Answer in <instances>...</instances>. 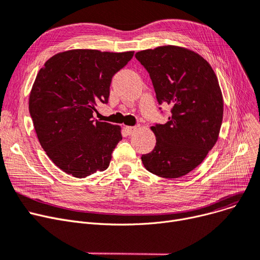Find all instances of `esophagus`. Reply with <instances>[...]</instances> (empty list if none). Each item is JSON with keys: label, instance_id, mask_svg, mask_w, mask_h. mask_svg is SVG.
<instances>
[{"label": "esophagus", "instance_id": "34e87169", "mask_svg": "<svg viewBox=\"0 0 260 260\" xmlns=\"http://www.w3.org/2000/svg\"><path fill=\"white\" fill-rule=\"evenodd\" d=\"M135 129H136V127H135V126H125V132L127 133L128 136H132V135L135 132Z\"/></svg>", "mask_w": 260, "mask_h": 260}]
</instances>
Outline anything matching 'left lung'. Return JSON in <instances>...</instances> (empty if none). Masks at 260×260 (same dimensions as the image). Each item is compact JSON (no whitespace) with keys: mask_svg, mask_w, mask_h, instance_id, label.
<instances>
[{"mask_svg":"<svg viewBox=\"0 0 260 260\" xmlns=\"http://www.w3.org/2000/svg\"><path fill=\"white\" fill-rule=\"evenodd\" d=\"M135 57L150 75L158 105L171 106L168 122L151 127L156 145L141 160L146 170L160 177L186 175L218 140L223 118L218 78L204 58L184 48L158 47Z\"/></svg>","mask_w":260,"mask_h":260,"instance_id":"8db88e82","label":"left lung"}]
</instances>
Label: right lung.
Here are the masks:
<instances>
[{"label":"right lung","instance_id":"obj_1","mask_svg":"<svg viewBox=\"0 0 260 260\" xmlns=\"http://www.w3.org/2000/svg\"><path fill=\"white\" fill-rule=\"evenodd\" d=\"M133 55L71 50L54 55L37 74L29 114L42 149L63 172L83 178L108 168L121 128L94 120L93 112L108 103L111 78Z\"/></svg>","mask_w":260,"mask_h":260}]
</instances>
